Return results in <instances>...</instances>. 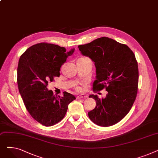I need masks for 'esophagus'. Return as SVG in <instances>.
Instances as JSON below:
<instances>
[{
  "mask_svg": "<svg viewBox=\"0 0 158 158\" xmlns=\"http://www.w3.org/2000/svg\"><path fill=\"white\" fill-rule=\"evenodd\" d=\"M88 96L84 95V94H81V95H79L77 96V99H80V98H87Z\"/></svg>",
  "mask_w": 158,
  "mask_h": 158,
  "instance_id": "esophagus-1",
  "label": "esophagus"
}]
</instances>
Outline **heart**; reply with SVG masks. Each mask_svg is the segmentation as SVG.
Returning a JSON list of instances; mask_svg holds the SVG:
<instances>
[{"label":"heart","instance_id":"heart-1","mask_svg":"<svg viewBox=\"0 0 158 158\" xmlns=\"http://www.w3.org/2000/svg\"><path fill=\"white\" fill-rule=\"evenodd\" d=\"M81 89H82V88H81V87H77V89L78 91H80V90H81Z\"/></svg>","mask_w":158,"mask_h":158}]
</instances>
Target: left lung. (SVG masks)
I'll list each match as a JSON object with an SVG mask.
<instances>
[{
  "instance_id": "1",
  "label": "left lung",
  "mask_w": 158,
  "mask_h": 158,
  "mask_svg": "<svg viewBox=\"0 0 158 158\" xmlns=\"http://www.w3.org/2000/svg\"><path fill=\"white\" fill-rule=\"evenodd\" d=\"M83 56L89 57L96 68L93 90L106 88L107 94L96 101V107L88 112L89 119L97 125L109 127L123 119L136 99L138 86V68L130 48L113 39L102 37L78 46Z\"/></svg>"
}]
</instances>
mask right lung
Wrapping results in <instances>:
<instances>
[{"label": "right lung", "mask_w": 158, "mask_h": 158, "mask_svg": "<svg viewBox=\"0 0 158 158\" xmlns=\"http://www.w3.org/2000/svg\"><path fill=\"white\" fill-rule=\"evenodd\" d=\"M75 49L66 51L59 45L40 43L28 48L20 56L17 69V83L24 105L31 117L45 126L60 122L74 95L63 92L55 96L47 88L49 81L60 77V68Z\"/></svg>", "instance_id": "1"}]
</instances>
